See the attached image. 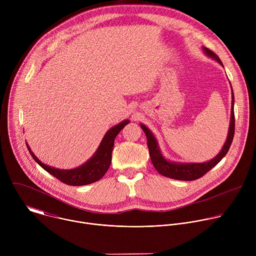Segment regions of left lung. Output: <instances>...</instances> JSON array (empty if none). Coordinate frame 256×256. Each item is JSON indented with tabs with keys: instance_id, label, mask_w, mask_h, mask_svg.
<instances>
[{
	"instance_id": "left-lung-1",
	"label": "left lung",
	"mask_w": 256,
	"mask_h": 256,
	"mask_svg": "<svg viewBox=\"0 0 256 256\" xmlns=\"http://www.w3.org/2000/svg\"><path fill=\"white\" fill-rule=\"evenodd\" d=\"M204 52L208 56L212 58V60H216L221 66H223L220 58H218L214 52L202 46ZM231 85V83H230ZM232 90V106H231V118H230V126H229V130H228V136L227 140L223 146L222 150L220 151L214 158H212L210 161L202 162V163H181V162H171L167 160L163 154L161 153L160 147L157 138H155L154 134L144 124H140V128H142L144 132L146 134V136H147V144H148V148L150 152V157L151 161L153 163V166L155 169L162 174L163 176L176 179V180H184V181H192L200 178L204 176L208 171H210L212 167H214L218 162H220L225 155L228 153L230 146L232 144L233 138H234V132H235V118H234V93L233 89L231 86Z\"/></svg>"
}]
</instances>
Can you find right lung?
I'll return each mask as SVG.
<instances>
[{
	"instance_id": "add662e5",
	"label": "right lung",
	"mask_w": 256,
	"mask_h": 256,
	"mask_svg": "<svg viewBox=\"0 0 256 256\" xmlns=\"http://www.w3.org/2000/svg\"><path fill=\"white\" fill-rule=\"evenodd\" d=\"M128 124H130V120H126L120 122L118 124L112 126V128H109L107 132L104 134L99 147L97 148L93 156L84 164L74 169H58L44 164L31 151L29 144H26V146L29 150L30 155L36 162H38V164H40L46 171H48L50 174L64 182V184L74 186H87L101 179L107 172L112 163V153L114 150V140L116 136L120 134V132Z\"/></svg>"
}]
</instances>
